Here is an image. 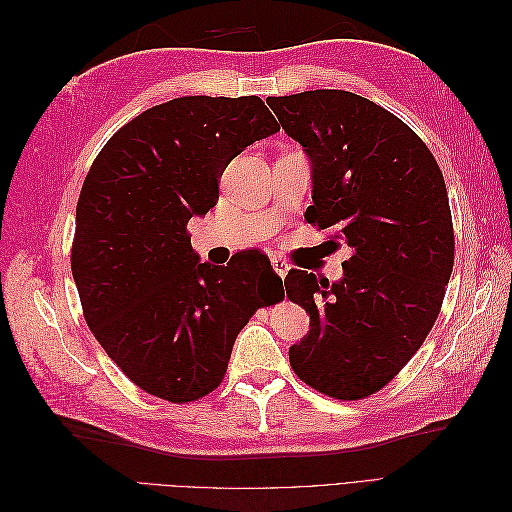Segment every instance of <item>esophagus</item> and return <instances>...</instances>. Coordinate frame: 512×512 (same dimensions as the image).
I'll list each match as a JSON object with an SVG mask.
<instances>
[{
	"label": "esophagus",
	"mask_w": 512,
	"mask_h": 512,
	"mask_svg": "<svg viewBox=\"0 0 512 512\" xmlns=\"http://www.w3.org/2000/svg\"><path fill=\"white\" fill-rule=\"evenodd\" d=\"M271 267H273V271L277 273V275H280L282 277V280H284V277L288 275V262L284 260V258H277V256H273L271 258Z\"/></svg>",
	"instance_id": "obj_1"
}]
</instances>
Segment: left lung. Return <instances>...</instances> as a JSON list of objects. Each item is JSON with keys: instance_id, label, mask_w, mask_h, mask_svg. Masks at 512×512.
Listing matches in <instances>:
<instances>
[{"instance_id": "left-lung-1", "label": "left lung", "mask_w": 512, "mask_h": 512, "mask_svg": "<svg viewBox=\"0 0 512 512\" xmlns=\"http://www.w3.org/2000/svg\"><path fill=\"white\" fill-rule=\"evenodd\" d=\"M267 104L312 164L305 220L337 228L352 250L337 282L286 275L288 299L309 314L290 365L324 395L361 399L399 374L438 318L455 256L442 170L404 121L352 91Z\"/></svg>"}]
</instances>
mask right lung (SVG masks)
I'll list each match as a JSON object with an SVG mask.
<instances>
[{
	"mask_svg": "<svg viewBox=\"0 0 512 512\" xmlns=\"http://www.w3.org/2000/svg\"><path fill=\"white\" fill-rule=\"evenodd\" d=\"M277 130L258 96H183L126 123L91 164L72 277L91 333L145 393L185 404L218 389L239 331L273 303L267 256L213 267L185 226L218 203L228 162Z\"/></svg>",
	"mask_w": 512,
	"mask_h": 512,
	"instance_id": "1",
	"label": "right lung"
}]
</instances>
